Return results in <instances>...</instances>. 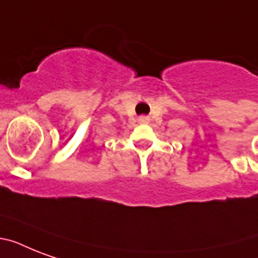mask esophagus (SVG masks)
<instances>
[{"label":"esophagus","mask_w":258,"mask_h":258,"mask_svg":"<svg viewBox=\"0 0 258 258\" xmlns=\"http://www.w3.org/2000/svg\"><path fill=\"white\" fill-rule=\"evenodd\" d=\"M138 121L141 123V124H147L150 121V117L149 116H145V115H142V116L138 117Z\"/></svg>","instance_id":"esophagus-1"}]
</instances>
